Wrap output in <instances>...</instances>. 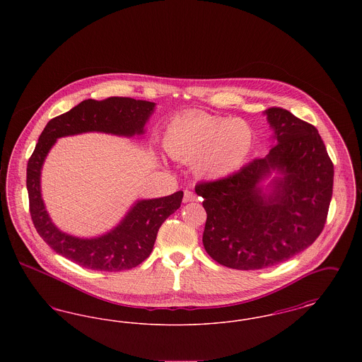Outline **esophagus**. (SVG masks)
I'll return each instance as SVG.
<instances>
[{
  "label": "esophagus",
  "mask_w": 362,
  "mask_h": 362,
  "mask_svg": "<svg viewBox=\"0 0 362 362\" xmlns=\"http://www.w3.org/2000/svg\"><path fill=\"white\" fill-rule=\"evenodd\" d=\"M197 201V195L191 191H185V195H183V202L187 204V202H194Z\"/></svg>",
  "instance_id": "1"
}]
</instances>
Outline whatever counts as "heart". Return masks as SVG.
<instances>
[{"label": "heart", "mask_w": 362, "mask_h": 362, "mask_svg": "<svg viewBox=\"0 0 362 362\" xmlns=\"http://www.w3.org/2000/svg\"><path fill=\"white\" fill-rule=\"evenodd\" d=\"M163 146L176 160H192L191 167L198 177L217 182L244 167L255 146V132L243 118L195 111L168 123Z\"/></svg>", "instance_id": "heart-1"}]
</instances>
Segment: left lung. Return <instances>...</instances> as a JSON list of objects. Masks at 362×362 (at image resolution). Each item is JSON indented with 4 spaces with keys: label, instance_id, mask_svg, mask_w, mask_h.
Segmentation results:
<instances>
[{
    "label": "left lung",
    "instance_id": "1",
    "mask_svg": "<svg viewBox=\"0 0 362 362\" xmlns=\"http://www.w3.org/2000/svg\"><path fill=\"white\" fill-rule=\"evenodd\" d=\"M263 114L273 130L267 156L195 187L207 214L204 247L236 270L270 267L308 248L332 197L334 165L316 127L284 108Z\"/></svg>",
    "mask_w": 362,
    "mask_h": 362
}]
</instances>
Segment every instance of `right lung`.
I'll list each match as a JSON object with an SVG mask.
<instances>
[{
    "label": "right lung",
    "instance_id": "1",
    "mask_svg": "<svg viewBox=\"0 0 362 362\" xmlns=\"http://www.w3.org/2000/svg\"><path fill=\"white\" fill-rule=\"evenodd\" d=\"M155 108L156 103L130 98H108L102 102L88 99L46 124L28 160L27 189L35 228L57 254L99 272L129 270L151 255L160 226L180 207L183 191L163 198L138 199L108 232L96 238H78L62 232L52 223L42 198L40 176L58 138L93 132L141 137Z\"/></svg>",
    "mask_w": 362,
    "mask_h": 362
}]
</instances>
